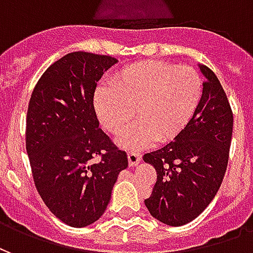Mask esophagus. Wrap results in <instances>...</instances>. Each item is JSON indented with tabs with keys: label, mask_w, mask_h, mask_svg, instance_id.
I'll return each mask as SVG.
<instances>
[{
	"label": "esophagus",
	"mask_w": 253,
	"mask_h": 253,
	"mask_svg": "<svg viewBox=\"0 0 253 253\" xmlns=\"http://www.w3.org/2000/svg\"><path fill=\"white\" fill-rule=\"evenodd\" d=\"M127 160H128V164L134 167V165H138L141 163V160H142V156L139 153H135V152H130V153L127 154Z\"/></svg>",
	"instance_id": "34e87169"
}]
</instances>
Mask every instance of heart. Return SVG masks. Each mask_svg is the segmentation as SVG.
Returning <instances> with one entry per match:
<instances>
[{
    "instance_id": "obj_1",
    "label": "heart",
    "mask_w": 253,
    "mask_h": 253,
    "mask_svg": "<svg viewBox=\"0 0 253 253\" xmlns=\"http://www.w3.org/2000/svg\"><path fill=\"white\" fill-rule=\"evenodd\" d=\"M203 94L196 70L160 61L132 63L116 72L110 88H100L93 97L94 112L107 131L121 134L119 146L137 150L150 143L175 139L195 114Z\"/></svg>"
}]
</instances>
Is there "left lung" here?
I'll list each match as a JSON object with an SVG mask.
<instances>
[{"instance_id": "8db88e82", "label": "left lung", "mask_w": 253, "mask_h": 253, "mask_svg": "<svg viewBox=\"0 0 253 253\" xmlns=\"http://www.w3.org/2000/svg\"><path fill=\"white\" fill-rule=\"evenodd\" d=\"M198 66L205 77L203 94L190 123L175 141L143 156L157 172L145 206L169 226L191 222L210 205L228 167L232 108L217 76L205 65Z\"/></svg>"}]
</instances>
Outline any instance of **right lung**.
Returning <instances> with one entry per match:
<instances>
[{"label":"right lung","instance_id":"obj_1","mask_svg":"<svg viewBox=\"0 0 253 253\" xmlns=\"http://www.w3.org/2000/svg\"><path fill=\"white\" fill-rule=\"evenodd\" d=\"M115 58L76 51L43 73L27 112L25 146L36 190L73 228L96 222L111 199L127 154L99 128L93 94Z\"/></svg>","mask_w":253,"mask_h":253}]
</instances>
